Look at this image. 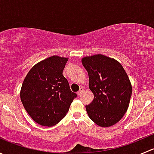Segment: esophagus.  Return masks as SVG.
<instances>
[{
    "instance_id": "esophagus-1",
    "label": "esophagus",
    "mask_w": 154,
    "mask_h": 154,
    "mask_svg": "<svg viewBox=\"0 0 154 154\" xmlns=\"http://www.w3.org/2000/svg\"><path fill=\"white\" fill-rule=\"evenodd\" d=\"M83 91H84V88H80V90H79V91H77V94H78V95H80L81 94H83Z\"/></svg>"
}]
</instances>
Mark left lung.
<instances>
[{"label": "left lung", "mask_w": 154, "mask_h": 154, "mask_svg": "<svg viewBox=\"0 0 154 154\" xmlns=\"http://www.w3.org/2000/svg\"><path fill=\"white\" fill-rule=\"evenodd\" d=\"M81 61L94 94L92 102L86 106L88 116L100 127L116 125L127 111L132 94L125 70L117 60L102 54L85 57Z\"/></svg>", "instance_id": "left-lung-1"}]
</instances>
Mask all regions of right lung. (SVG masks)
Wrapping results in <instances>:
<instances>
[{
	"label": "right lung",
	"mask_w": 154,
	"mask_h": 154,
	"mask_svg": "<svg viewBox=\"0 0 154 154\" xmlns=\"http://www.w3.org/2000/svg\"><path fill=\"white\" fill-rule=\"evenodd\" d=\"M68 59L52 56L35 64L27 73L20 92L21 103L38 125L52 127L67 114L77 97L63 71Z\"/></svg>",
	"instance_id": "obj_1"
}]
</instances>
